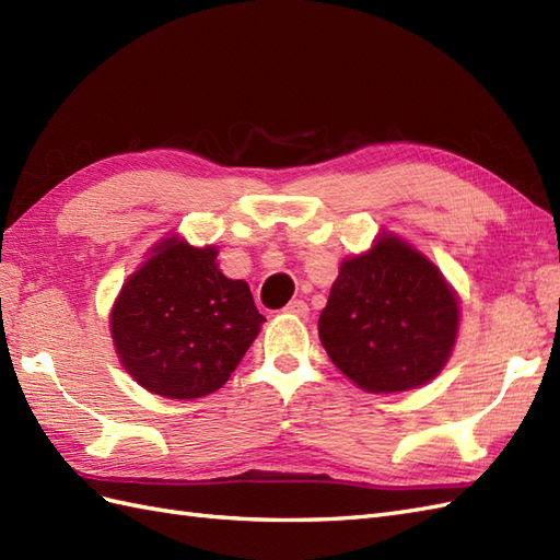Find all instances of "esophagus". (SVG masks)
I'll return each instance as SVG.
<instances>
[{"label":"esophagus","instance_id":"esophagus-1","mask_svg":"<svg viewBox=\"0 0 560 560\" xmlns=\"http://www.w3.org/2000/svg\"><path fill=\"white\" fill-rule=\"evenodd\" d=\"M283 312H289V314H295V317H307V312H310V307H307V303H305V300H291V303L283 307Z\"/></svg>","mask_w":560,"mask_h":560}]
</instances>
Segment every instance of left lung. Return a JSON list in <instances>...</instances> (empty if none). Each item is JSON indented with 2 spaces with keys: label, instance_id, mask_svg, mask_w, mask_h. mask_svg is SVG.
Wrapping results in <instances>:
<instances>
[{
  "label": "left lung",
  "instance_id": "obj_1",
  "mask_svg": "<svg viewBox=\"0 0 560 560\" xmlns=\"http://www.w3.org/2000/svg\"><path fill=\"white\" fill-rule=\"evenodd\" d=\"M456 331L452 285L393 234L342 260L319 314L324 350L366 393H402L433 381L450 360Z\"/></svg>",
  "mask_w": 560,
  "mask_h": 560
}]
</instances>
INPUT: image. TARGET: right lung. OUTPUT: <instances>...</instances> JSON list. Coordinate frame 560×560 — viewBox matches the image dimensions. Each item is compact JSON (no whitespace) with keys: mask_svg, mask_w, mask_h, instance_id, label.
I'll return each mask as SVG.
<instances>
[{"mask_svg":"<svg viewBox=\"0 0 560 560\" xmlns=\"http://www.w3.org/2000/svg\"><path fill=\"white\" fill-rule=\"evenodd\" d=\"M262 322L248 283L218 269V248L170 236L122 283L110 336L141 388L196 399L222 388Z\"/></svg>","mask_w":560,"mask_h":560,"instance_id":"obj_1","label":"right lung"}]
</instances>
